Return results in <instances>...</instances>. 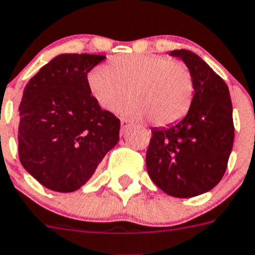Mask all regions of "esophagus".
Wrapping results in <instances>:
<instances>
[{
	"label": "esophagus",
	"instance_id": "esophagus-1",
	"mask_svg": "<svg viewBox=\"0 0 255 255\" xmlns=\"http://www.w3.org/2000/svg\"><path fill=\"white\" fill-rule=\"evenodd\" d=\"M121 123H122V129H127L128 127H131L132 126V122L128 121V119H126V118H122L121 119Z\"/></svg>",
	"mask_w": 255,
	"mask_h": 255
}]
</instances>
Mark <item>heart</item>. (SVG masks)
Segmentation results:
<instances>
[{"label": "heart", "instance_id": "1", "mask_svg": "<svg viewBox=\"0 0 255 255\" xmlns=\"http://www.w3.org/2000/svg\"><path fill=\"white\" fill-rule=\"evenodd\" d=\"M88 87L100 106L122 114L168 126L187 114L193 100V79L181 62L159 54L118 55L109 67L97 66L88 76Z\"/></svg>", "mask_w": 255, "mask_h": 255}]
</instances>
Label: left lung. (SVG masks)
Wrapping results in <instances>:
<instances>
[{"instance_id":"1","label":"left lung","mask_w":255,"mask_h":255,"mask_svg":"<svg viewBox=\"0 0 255 255\" xmlns=\"http://www.w3.org/2000/svg\"><path fill=\"white\" fill-rule=\"evenodd\" d=\"M183 59L193 79L188 114L167 128H151L147 174L164 193L179 198L213 189L227 170L235 137L230 91L219 75L190 50L170 53Z\"/></svg>"}]
</instances>
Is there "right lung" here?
Here are the masks:
<instances>
[{"instance_id": "right-lung-1", "label": "right lung", "mask_w": 255, "mask_h": 255, "mask_svg": "<svg viewBox=\"0 0 255 255\" xmlns=\"http://www.w3.org/2000/svg\"><path fill=\"white\" fill-rule=\"evenodd\" d=\"M105 58L57 55L25 85L19 105V159L48 189L78 190L118 144L121 121L102 110L88 87V72Z\"/></svg>"}]
</instances>
